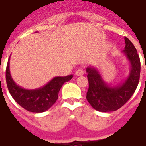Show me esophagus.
I'll list each match as a JSON object with an SVG mask.
<instances>
[{
	"label": "esophagus",
	"mask_w": 146,
	"mask_h": 146,
	"mask_svg": "<svg viewBox=\"0 0 146 146\" xmlns=\"http://www.w3.org/2000/svg\"><path fill=\"white\" fill-rule=\"evenodd\" d=\"M84 70L82 68H80V69H78V70H76L75 74H76V76H82V75H84Z\"/></svg>",
	"instance_id": "obj_1"
}]
</instances>
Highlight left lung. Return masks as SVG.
I'll use <instances>...</instances> for the list:
<instances>
[{
	"instance_id": "obj_1",
	"label": "left lung",
	"mask_w": 146,
	"mask_h": 146,
	"mask_svg": "<svg viewBox=\"0 0 146 146\" xmlns=\"http://www.w3.org/2000/svg\"><path fill=\"white\" fill-rule=\"evenodd\" d=\"M123 53L130 62L131 70L124 81L115 86L105 82L96 68L88 66L86 69L89 83L87 100L95 110L99 112H113L122 107L131 98L138 87L141 63L136 48L127 37Z\"/></svg>"
}]
</instances>
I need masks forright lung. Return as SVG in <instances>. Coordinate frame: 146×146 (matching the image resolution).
<instances>
[{
    "label": "right lung",
    "mask_w": 146,
    "mask_h": 146,
    "mask_svg": "<svg viewBox=\"0 0 146 146\" xmlns=\"http://www.w3.org/2000/svg\"><path fill=\"white\" fill-rule=\"evenodd\" d=\"M8 59L6 68V82L8 91L15 101L29 112L43 113L53 106L57 101L58 92L64 83L73 78V75L66 76H55L40 88L25 89L17 85L10 73Z\"/></svg>",
    "instance_id": "add662e5"
}]
</instances>
